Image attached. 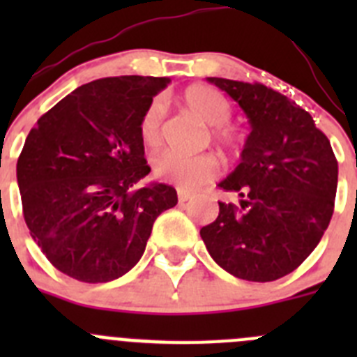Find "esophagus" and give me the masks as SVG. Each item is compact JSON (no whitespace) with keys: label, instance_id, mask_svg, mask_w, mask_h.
<instances>
[{"label":"esophagus","instance_id":"1","mask_svg":"<svg viewBox=\"0 0 357 357\" xmlns=\"http://www.w3.org/2000/svg\"><path fill=\"white\" fill-rule=\"evenodd\" d=\"M193 197L195 195L189 193V191H185V189H178V200L181 202H188V200H191Z\"/></svg>","mask_w":357,"mask_h":357}]
</instances>
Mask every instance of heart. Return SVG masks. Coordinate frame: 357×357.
I'll return each instance as SVG.
<instances>
[{
    "mask_svg": "<svg viewBox=\"0 0 357 357\" xmlns=\"http://www.w3.org/2000/svg\"><path fill=\"white\" fill-rule=\"evenodd\" d=\"M182 103L202 123L211 127V137L216 144L234 153L241 148L243 134L230 125L232 112L229 98L206 84L189 85L182 94ZM160 121L162 109L157 102L146 107L139 119V137L148 148H155L160 143ZM220 172V162L213 153L184 155L178 151H164L153 160V173L157 178L176 184L182 189H197L207 184Z\"/></svg>",
    "mask_w": 357,
    "mask_h": 357,
    "instance_id": "1",
    "label": "heart"
}]
</instances>
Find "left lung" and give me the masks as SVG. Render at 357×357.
Returning <instances> with one entry per match:
<instances>
[{
  "instance_id": "8db88e82",
  "label": "left lung",
  "mask_w": 357,
  "mask_h": 357,
  "mask_svg": "<svg viewBox=\"0 0 357 357\" xmlns=\"http://www.w3.org/2000/svg\"><path fill=\"white\" fill-rule=\"evenodd\" d=\"M247 114L248 134L236 169L218 188L239 195L202 227L211 257L238 279L270 282L291 273L329 227L338 160L309 112L263 84L207 78Z\"/></svg>"
}]
</instances>
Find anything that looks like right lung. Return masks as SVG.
<instances>
[{
  "label": "right lung",
  "mask_w": 357,
  "mask_h": 357,
  "mask_svg": "<svg viewBox=\"0 0 357 357\" xmlns=\"http://www.w3.org/2000/svg\"><path fill=\"white\" fill-rule=\"evenodd\" d=\"M169 78L110 77L73 91L37 119L17 159L30 236L80 282L119 279L141 259L160 213L176 206L150 173L139 119Z\"/></svg>",
  "instance_id": "right-lung-1"
}]
</instances>
